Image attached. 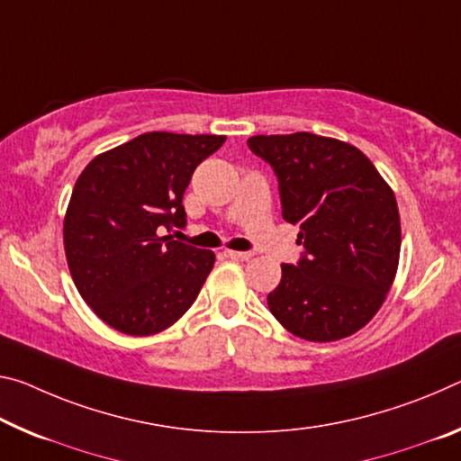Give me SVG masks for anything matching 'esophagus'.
Masks as SVG:
<instances>
[{"label":"esophagus","instance_id":"1","mask_svg":"<svg viewBox=\"0 0 461 461\" xmlns=\"http://www.w3.org/2000/svg\"><path fill=\"white\" fill-rule=\"evenodd\" d=\"M223 257L231 258V260H248L252 257V254L250 252H238V250H225Z\"/></svg>","mask_w":461,"mask_h":461}]
</instances>
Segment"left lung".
Listing matches in <instances>:
<instances>
[{"instance_id":"obj_1","label":"left lung","mask_w":461,"mask_h":461,"mask_svg":"<svg viewBox=\"0 0 461 461\" xmlns=\"http://www.w3.org/2000/svg\"><path fill=\"white\" fill-rule=\"evenodd\" d=\"M279 178L285 221L299 228L303 257L281 265L270 313L303 340L347 339L385 302L400 260L398 203L355 145L313 133L254 135Z\"/></svg>"}]
</instances>
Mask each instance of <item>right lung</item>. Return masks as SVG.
<instances>
[{
  "label": "right lung",
  "mask_w": 461,
  "mask_h": 461,
  "mask_svg": "<svg viewBox=\"0 0 461 461\" xmlns=\"http://www.w3.org/2000/svg\"><path fill=\"white\" fill-rule=\"evenodd\" d=\"M223 135L143 133L84 167L63 221L71 279L92 312L129 336H151L182 318L215 254L162 236L182 228L194 167Z\"/></svg>",
  "instance_id": "obj_1"
}]
</instances>
